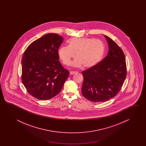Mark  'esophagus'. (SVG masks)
Listing matches in <instances>:
<instances>
[{
  "mask_svg": "<svg viewBox=\"0 0 146 146\" xmlns=\"http://www.w3.org/2000/svg\"><path fill=\"white\" fill-rule=\"evenodd\" d=\"M77 72H70V75H72V74H76Z\"/></svg>",
  "mask_w": 146,
  "mask_h": 146,
  "instance_id": "1",
  "label": "esophagus"
}]
</instances>
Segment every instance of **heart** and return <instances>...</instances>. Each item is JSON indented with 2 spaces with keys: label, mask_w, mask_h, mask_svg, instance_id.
Wrapping results in <instances>:
<instances>
[{
  "label": "heart",
  "mask_w": 146,
  "mask_h": 146,
  "mask_svg": "<svg viewBox=\"0 0 146 146\" xmlns=\"http://www.w3.org/2000/svg\"><path fill=\"white\" fill-rule=\"evenodd\" d=\"M104 52L105 46L101 40L81 37L70 40L68 46L60 47L58 55L66 65H70L76 55L72 66L79 68L84 65L85 68H91L100 62Z\"/></svg>",
  "instance_id": "heart-1"
}]
</instances>
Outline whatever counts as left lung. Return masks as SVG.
Returning a JSON list of instances; mask_svg holds the SVG:
<instances>
[{"label": "left lung", "instance_id": "1", "mask_svg": "<svg viewBox=\"0 0 146 146\" xmlns=\"http://www.w3.org/2000/svg\"><path fill=\"white\" fill-rule=\"evenodd\" d=\"M104 36L109 45L107 56L96 65L82 72V94L93 102H106L116 96L126 77L123 50L111 38Z\"/></svg>", "mask_w": 146, "mask_h": 146}]
</instances>
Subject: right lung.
I'll return each instance as SVG.
<instances>
[{"mask_svg": "<svg viewBox=\"0 0 146 146\" xmlns=\"http://www.w3.org/2000/svg\"><path fill=\"white\" fill-rule=\"evenodd\" d=\"M64 38L45 34L27 47L21 60L22 81L28 93L47 100L60 92L69 72L59 62L58 50Z\"/></svg>", "mask_w": 146, "mask_h": 146, "instance_id": "1", "label": "right lung"}]
</instances>
